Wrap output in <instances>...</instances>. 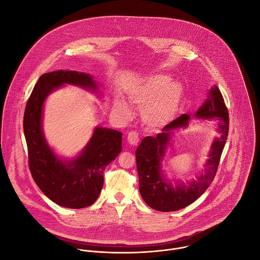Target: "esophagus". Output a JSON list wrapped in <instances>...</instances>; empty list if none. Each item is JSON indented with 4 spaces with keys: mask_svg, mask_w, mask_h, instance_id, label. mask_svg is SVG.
Wrapping results in <instances>:
<instances>
[{
    "mask_svg": "<svg viewBox=\"0 0 260 260\" xmlns=\"http://www.w3.org/2000/svg\"><path fill=\"white\" fill-rule=\"evenodd\" d=\"M127 139H128V142H129L131 145L135 146V145H137L138 142H139V135H138V133L132 131V132H129Z\"/></svg>",
    "mask_w": 260,
    "mask_h": 260,
    "instance_id": "1",
    "label": "esophagus"
}]
</instances>
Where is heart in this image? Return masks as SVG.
<instances>
[{"label":"heart","instance_id":"obj_1","mask_svg":"<svg viewBox=\"0 0 260 260\" xmlns=\"http://www.w3.org/2000/svg\"><path fill=\"white\" fill-rule=\"evenodd\" d=\"M129 99L139 108H144L142 118L149 127L164 128L179 114L184 100V90L170 76L157 74L135 87ZM116 106L122 116L128 117L131 114L125 102L118 101Z\"/></svg>","mask_w":260,"mask_h":260}]
</instances>
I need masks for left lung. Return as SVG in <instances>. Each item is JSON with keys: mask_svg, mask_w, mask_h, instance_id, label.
<instances>
[{"mask_svg": "<svg viewBox=\"0 0 260 260\" xmlns=\"http://www.w3.org/2000/svg\"><path fill=\"white\" fill-rule=\"evenodd\" d=\"M193 117L200 120L216 121L217 132L220 137H215L204 171L196 179L178 180L173 185L164 174L161 162L167 155L169 147L173 145L174 131L188 127L191 117L182 114L164 127L156 137L147 136L142 139L136 149V165L139 176V190L144 202L152 209L160 212H173L185 208L198 200L213 181L222 151L224 149L228 131L229 115L223 95L217 86L211 87L208 98Z\"/></svg>", "mask_w": 260, "mask_h": 260, "instance_id": "left-lung-1", "label": "left lung"}]
</instances>
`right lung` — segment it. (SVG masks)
<instances>
[{
	"instance_id": "add662e5",
	"label": "right lung",
	"mask_w": 260,
	"mask_h": 260,
	"mask_svg": "<svg viewBox=\"0 0 260 260\" xmlns=\"http://www.w3.org/2000/svg\"><path fill=\"white\" fill-rule=\"evenodd\" d=\"M64 85L83 87L101 95L98 84L86 73L59 70L42 75L25 108L24 135L29 169L41 191L58 206L81 209L98 199L106 167L122 150V133L98 126L78 155L70 159L59 157L45 139L42 120L45 100Z\"/></svg>"
}]
</instances>
